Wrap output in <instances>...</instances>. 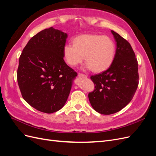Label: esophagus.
<instances>
[{
    "instance_id": "34e87169",
    "label": "esophagus",
    "mask_w": 156,
    "mask_h": 156,
    "mask_svg": "<svg viewBox=\"0 0 156 156\" xmlns=\"http://www.w3.org/2000/svg\"><path fill=\"white\" fill-rule=\"evenodd\" d=\"M78 77L80 78H87V77L86 75L83 74V73H78Z\"/></svg>"
}]
</instances>
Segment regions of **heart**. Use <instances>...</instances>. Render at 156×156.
<instances>
[{"instance_id": "1", "label": "heart", "mask_w": 156, "mask_h": 156, "mask_svg": "<svg viewBox=\"0 0 156 156\" xmlns=\"http://www.w3.org/2000/svg\"><path fill=\"white\" fill-rule=\"evenodd\" d=\"M73 45L66 44L64 57L71 66H77L85 60L84 68L96 73L109 68L116 54V45L111 37L98 34H82L75 37Z\"/></svg>"}]
</instances>
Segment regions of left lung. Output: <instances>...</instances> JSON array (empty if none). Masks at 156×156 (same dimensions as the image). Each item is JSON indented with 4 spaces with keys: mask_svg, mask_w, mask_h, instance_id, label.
I'll return each instance as SVG.
<instances>
[{
    "mask_svg": "<svg viewBox=\"0 0 156 156\" xmlns=\"http://www.w3.org/2000/svg\"><path fill=\"white\" fill-rule=\"evenodd\" d=\"M116 41L115 59L105 72L90 79L95 89L88 94L93 108L103 115L120 111L131 101L139 84L138 62L130 44L111 30Z\"/></svg>",
    "mask_w": 156,
    "mask_h": 156,
    "instance_id": "8db88e82",
    "label": "left lung"
}]
</instances>
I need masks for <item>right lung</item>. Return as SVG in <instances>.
Here are the masks:
<instances>
[{
    "instance_id": "right-lung-1",
    "label": "right lung",
    "mask_w": 156,
    "mask_h": 156,
    "mask_svg": "<svg viewBox=\"0 0 156 156\" xmlns=\"http://www.w3.org/2000/svg\"><path fill=\"white\" fill-rule=\"evenodd\" d=\"M67 37L53 27L44 29L29 41L20 57L17 77L22 96L39 111L62 108L77 75L64 60Z\"/></svg>"
}]
</instances>
